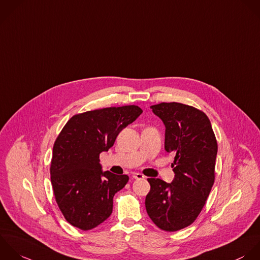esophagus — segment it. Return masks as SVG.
<instances>
[{
  "mask_svg": "<svg viewBox=\"0 0 260 260\" xmlns=\"http://www.w3.org/2000/svg\"><path fill=\"white\" fill-rule=\"evenodd\" d=\"M145 176L143 175V174H141V173H133V178H135V179H143Z\"/></svg>",
  "mask_w": 260,
  "mask_h": 260,
  "instance_id": "obj_1",
  "label": "esophagus"
}]
</instances>
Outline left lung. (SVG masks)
<instances>
[{"mask_svg":"<svg viewBox=\"0 0 260 260\" xmlns=\"http://www.w3.org/2000/svg\"><path fill=\"white\" fill-rule=\"evenodd\" d=\"M165 124V150L174 154L171 183L149 178L146 210L167 232L191 225L202 212L215 182L218 144L211 121L202 110L177 102L151 106Z\"/></svg>","mask_w":260,"mask_h":260,"instance_id":"left-lung-1","label":"left lung"}]
</instances>
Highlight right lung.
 Here are the masks:
<instances>
[{"mask_svg": "<svg viewBox=\"0 0 260 260\" xmlns=\"http://www.w3.org/2000/svg\"><path fill=\"white\" fill-rule=\"evenodd\" d=\"M142 112L137 105L83 112L72 116L57 136L50 180L55 202L72 226L88 231L111 215L113 197L125 186L128 176L103 172L99 155Z\"/></svg>", "mask_w": 260, "mask_h": 260, "instance_id": "right-lung-1", "label": "right lung"}]
</instances>
